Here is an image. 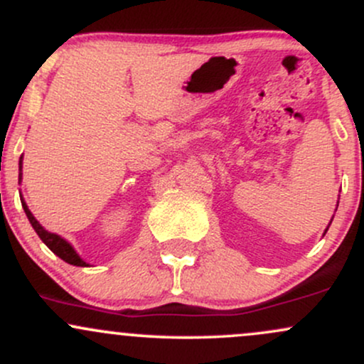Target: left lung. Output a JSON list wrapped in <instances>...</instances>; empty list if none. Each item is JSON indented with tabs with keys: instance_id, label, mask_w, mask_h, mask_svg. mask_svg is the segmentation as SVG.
<instances>
[{
	"instance_id": "left-lung-1",
	"label": "left lung",
	"mask_w": 364,
	"mask_h": 364,
	"mask_svg": "<svg viewBox=\"0 0 364 364\" xmlns=\"http://www.w3.org/2000/svg\"><path fill=\"white\" fill-rule=\"evenodd\" d=\"M337 203H339V202H337ZM330 223H332V220H330ZM328 229V228H327ZM327 229H325V232H327Z\"/></svg>"
}]
</instances>
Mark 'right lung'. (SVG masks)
I'll return each instance as SVG.
<instances>
[{
    "label": "right lung",
    "instance_id": "add662e5",
    "mask_svg": "<svg viewBox=\"0 0 364 364\" xmlns=\"http://www.w3.org/2000/svg\"><path fill=\"white\" fill-rule=\"evenodd\" d=\"M20 171H22V157H20ZM20 178H22V173H20ZM20 200H22V207H23L25 214H27V217H28V220H31V224H32V228H34V231L37 232V235H39L41 240H43V243L48 246V248L51 250L54 255H58V257H60L61 260H65L66 263H70V265L89 267V263L83 262L82 258L78 257V253L75 252L73 246L70 245L68 241L63 240L61 236L54 235V232L46 231L43 225L37 223V219H36L34 215H32V212L28 210L27 203L23 202V198H20Z\"/></svg>",
    "mask_w": 364,
    "mask_h": 364
}]
</instances>
